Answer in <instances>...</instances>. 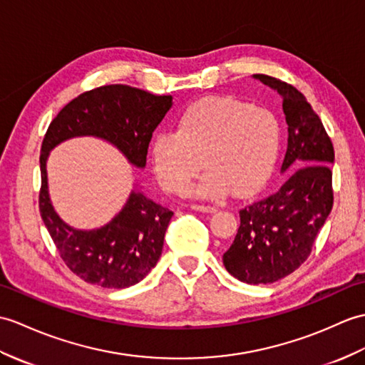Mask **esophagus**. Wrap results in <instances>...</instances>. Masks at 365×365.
<instances>
[{
    "instance_id": "obj_1",
    "label": "esophagus",
    "mask_w": 365,
    "mask_h": 365,
    "mask_svg": "<svg viewBox=\"0 0 365 365\" xmlns=\"http://www.w3.org/2000/svg\"><path fill=\"white\" fill-rule=\"evenodd\" d=\"M191 208L194 211H200V213H215L216 208L215 207H207V205H197V203H192Z\"/></svg>"
}]
</instances>
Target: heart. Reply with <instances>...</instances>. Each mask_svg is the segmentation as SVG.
Instances as JSON below:
<instances>
[{"label":"heart","mask_w":365,"mask_h":365,"mask_svg":"<svg viewBox=\"0 0 365 365\" xmlns=\"http://www.w3.org/2000/svg\"><path fill=\"white\" fill-rule=\"evenodd\" d=\"M282 148L283 127L272 110L215 96L186 107L175 133H158L150 143V160L168 192H180L203 164L206 174L197 184L185 185L186 196L217 200L235 191L249 197L272 179Z\"/></svg>","instance_id":"heart-1"}]
</instances>
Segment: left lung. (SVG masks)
I'll use <instances>...</instances> for the list:
<instances>
[{"label":"left lung","mask_w":365,"mask_h":365,"mask_svg":"<svg viewBox=\"0 0 365 365\" xmlns=\"http://www.w3.org/2000/svg\"><path fill=\"white\" fill-rule=\"evenodd\" d=\"M253 79L283 98L289 138L282 171L289 175L277 192L240 210L238 233L222 261L240 282L269 284L292 274L311 255L333 208L334 148L297 88L267 74H253Z\"/></svg>","instance_id":"obj_1"}]
</instances>
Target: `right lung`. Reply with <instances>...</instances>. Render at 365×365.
<instances>
[{
  "mask_svg": "<svg viewBox=\"0 0 365 365\" xmlns=\"http://www.w3.org/2000/svg\"><path fill=\"white\" fill-rule=\"evenodd\" d=\"M173 106V96L152 95L135 87L113 83L83 91L51 121L41 143V186L38 208L61 258L83 282L124 289L140 283L162 255L173 211L132 192L124 208L96 230H76L57 216L51 205L46 158L58 143L91 135L110 141L135 166H146L152 132Z\"/></svg>",
  "mask_w": 365,
  "mask_h": 365,
  "instance_id": "obj_1",
  "label": "right lung"
}]
</instances>
